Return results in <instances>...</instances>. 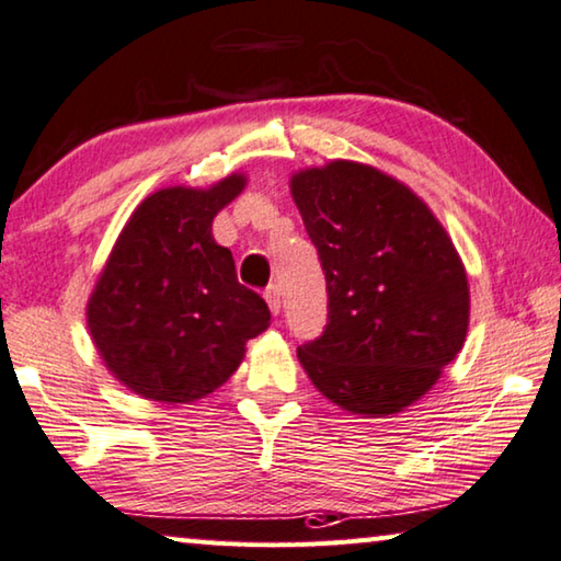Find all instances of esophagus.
Wrapping results in <instances>:
<instances>
[{
	"instance_id": "1",
	"label": "esophagus",
	"mask_w": 561,
	"mask_h": 561,
	"mask_svg": "<svg viewBox=\"0 0 561 561\" xmlns=\"http://www.w3.org/2000/svg\"><path fill=\"white\" fill-rule=\"evenodd\" d=\"M264 299H266V305H270L272 314H279V309H282V291H279L277 284H270V287L264 289Z\"/></svg>"
}]
</instances>
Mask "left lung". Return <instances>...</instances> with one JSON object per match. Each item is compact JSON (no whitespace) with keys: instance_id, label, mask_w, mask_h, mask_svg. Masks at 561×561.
Instances as JSON below:
<instances>
[{"instance_id":"left-lung-1","label":"left lung","mask_w":561,"mask_h":561,"mask_svg":"<svg viewBox=\"0 0 561 561\" xmlns=\"http://www.w3.org/2000/svg\"><path fill=\"white\" fill-rule=\"evenodd\" d=\"M289 186L329 299L322 336L297 350L301 367L346 412H402L465 344V264L432 209L375 167L336 159Z\"/></svg>"}]
</instances>
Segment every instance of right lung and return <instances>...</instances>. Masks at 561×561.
Segmentation results:
<instances>
[{
	"label": "right lung",
	"instance_id": "right-lung-1",
	"mask_svg": "<svg viewBox=\"0 0 561 561\" xmlns=\"http://www.w3.org/2000/svg\"><path fill=\"white\" fill-rule=\"evenodd\" d=\"M229 174L209 190L167 186L124 225L87 305L106 369L131 392L190 404L215 392L270 327V307L237 282L232 252L211 221L244 190Z\"/></svg>",
	"mask_w": 561,
	"mask_h": 561
}]
</instances>
